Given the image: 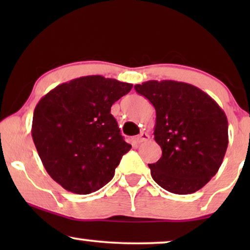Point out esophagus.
I'll return each instance as SVG.
<instances>
[{"mask_svg": "<svg viewBox=\"0 0 250 250\" xmlns=\"http://www.w3.org/2000/svg\"><path fill=\"white\" fill-rule=\"evenodd\" d=\"M149 139H150V136H149L148 133H146V132H141L138 136H136V139H135V140H136V142H138V143H142V142L148 141Z\"/></svg>", "mask_w": 250, "mask_h": 250, "instance_id": "obj_1", "label": "esophagus"}]
</instances>
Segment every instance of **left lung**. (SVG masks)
<instances>
[{
	"label": "left lung",
	"mask_w": 250,
	"mask_h": 250,
	"mask_svg": "<svg viewBox=\"0 0 250 250\" xmlns=\"http://www.w3.org/2000/svg\"><path fill=\"white\" fill-rule=\"evenodd\" d=\"M135 91L156 110L155 141L162 157L149 164L151 176L163 189L190 194L217 173L227 152L228 118L207 93L176 81H148Z\"/></svg>",
	"instance_id": "obj_1"
}]
</instances>
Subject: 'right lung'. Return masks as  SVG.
Returning a JSON list of instances; mask_svg holds the SVG:
<instances>
[{"label": "right lung", "instance_id": "obj_1", "mask_svg": "<svg viewBox=\"0 0 250 250\" xmlns=\"http://www.w3.org/2000/svg\"><path fill=\"white\" fill-rule=\"evenodd\" d=\"M132 84L92 75L51 90L33 116V141L49 175L63 189L88 194L115 175L131 145L110 114Z\"/></svg>", "mask_w": 250, "mask_h": 250}]
</instances>
